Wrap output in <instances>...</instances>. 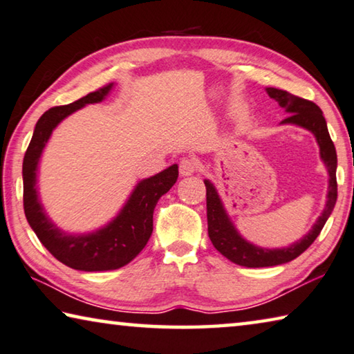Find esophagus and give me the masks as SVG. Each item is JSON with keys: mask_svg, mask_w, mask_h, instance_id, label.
Here are the masks:
<instances>
[{"mask_svg": "<svg viewBox=\"0 0 354 354\" xmlns=\"http://www.w3.org/2000/svg\"><path fill=\"white\" fill-rule=\"evenodd\" d=\"M178 171H180L183 177L191 176V174L196 172V161L191 158H182L180 165H178Z\"/></svg>", "mask_w": 354, "mask_h": 354, "instance_id": "1", "label": "esophagus"}]
</instances>
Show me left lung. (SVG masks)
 <instances>
[{
	"label": "left lung",
	"instance_id": "8db88e82",
	"mask_svg": "<svg viewBox=\"0 0 354 354\" xmlns=\"http://www.w3.org/2000/svg\"><path fill=\"white\" fill-rule=\"evenodd\" d=\"M266 92L271 98L279 103V106L286 109L288 118L282 120V124H295L304 127L306 130L312 131L317 138L318 146H320V155L329 172V191L326 207L318 218L314 227L304 236L303 240L293 243L288 248L282 249H265L257 248L243 240L232 225L230 219L225 215V210L221 204V199L216 193L213 185L205 180L207 188V223H208V236L219 252L225 259L236 265L248 266V268H262V266H276L290 262V260L301 256L308 249L315 239L320 235L324 223L328 221L329 215L337 201V178H335V169H337V153L331 136H329L326 120L323 118L322 109L314 102L306 100L290 94V92L266 88Z\"/></svg>",
	"mask_w": 354,
	"mask_h": 354
}]
</instances>
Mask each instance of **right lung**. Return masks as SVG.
Masks as SVG:
<instances>
[{
	"label": "right lung",
	"instance_id": "1",
	"mask_svg": "<svg viewBox=\"0 0 354 354\" xmlns=\"http://www.w3.org/2000/svg\"><path fill=\"white\" fill-rule=\"evenodd\" d=\"M111 83L98 88L71 105L53 106L37 120L30 146L23 158V208L31 229L51 256L64 265L81 271H108L125 266L135 259L152 235L153 210L161 196L172 188L178 177L177 165L139 182L119 216L106 227L91 235H66L45 216L36 191V171L40 153L55 127L68 114L88 103L102 102Z\"/></svg>",
	"mask_w": 354,
	"mask_h": 354
}]
</instances>
